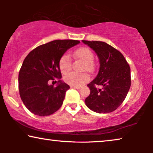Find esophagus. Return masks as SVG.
<instances>
[{
  "mask_svg": "<svg viewBox=\"0 0 153 153\" xmlns=\"http://www.w3.org/2000/svg\"><path fill=\"white\" fill-rule=\"evenodd\" d=\"M71 88H76V89H80L81 88V86H71Z\"/></svg>",
  "mask_w": 153,
  "mask_h": 153,
  "instance_id": "34e87169",
  "label": "esophagus"
}]
</instances>
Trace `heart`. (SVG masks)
Here are the masks:
<instances>
[{
    "label": "heart",
    "instance_id": "b5f03b06",
    "mask_svg": "<svg viewBox=\"0 0 153 153\" xmlns=\"http://www.w3.org/2000/svg\"><path fill=\"white\" fill-rule=\"evenodd\" d=\"M74 56L79 59H81L85 62L83 65V70H87L88 72H93L95 70L94 65V54L93 51L88 47H81L75 50ZM58 65L60 72L62 74H66L72 68V59L68 54L65 53L60 57ZM65 82L72 86H81L87 83L90 80V76L86 73H77L72 72L67 74L64 76Z\"/></svg>",
    "mask_w": 153,
    "mask_h": 153
}]
</instances>
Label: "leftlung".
<instances>
[{"label": "left lung", "mask_w": 153, "mask_h": 153, "mask_svg": "<svg viewBox=\"0 0 153 153\" xmlns=\"http://www.w3.org/2000/svg\"><path fill=\"white\" fill-rule=\"evenodd\" d=\"M99 58L100 70L88 86L91 93L85 100L90 109L97 113H110L124 101L131 85L130 67L118 50L106 42L83 40ZM97 85H102V89Z\"/></svg>", "instance_id": "left-lung-1"}]
</instances>
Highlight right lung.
Wrapping results in <instances>:
<instances>
[{
  "label": "right lung",
  "mask_w": 153,
  "mask_h": 153,
  "mask_svg": "<svg viewBox=\"0 0 153 153\" xmlns=\"http://www.w3.org/2000/svg\"><path fill=\"white\" fill-rule=\"evenodd\" d=\"M79 42L53 40L38 46L27 55L19 73V91L23 103L33 114L49 116L62 106L70 86L59 80L62 75L58 62L67 50ZM50 80L59 84L56 87L49 86Z\"/></svg>",
  "instance_id": "obj_1"
}]
</instances>
